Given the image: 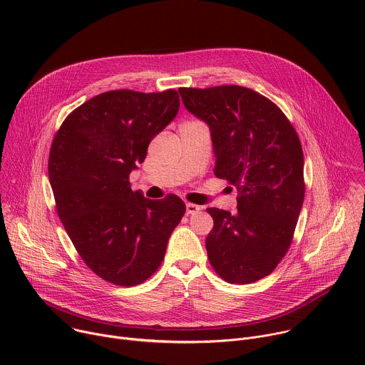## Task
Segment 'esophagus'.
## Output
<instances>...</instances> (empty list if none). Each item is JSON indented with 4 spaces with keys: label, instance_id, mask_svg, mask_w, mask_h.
<instances>
[{
    "label": "esophagus",
    "instance_id": "1",
    "mask_svg": "<svg viewBox=\"0 0 365 365\" xmlns=\"http://www.w3.org/2000/svg\"><path fill=\"white\" fill-rule=\"evenodd\" d=\"M197 211H200V206L195 205V203H186V214L187 215H193L196 214Z\"/></svg>",
    "mask_w": 365,
    "mask_h": 365
}]
</instances>
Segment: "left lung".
<instances>
[{
  "instance_id": "8db88e82",
  "label": "left lung",
  "mask_w": 365,
  "mask_h": 365,
  "mask_svg": "<svg viewBox=\"0 0 365 365\" xmlns=\"http://www.w3.org/2000/svg\"><path fill=\"white\" fill-rule=\"evenodd\" d=\"M185 108L211 131L214 173L240 190L237 212L207 207L206 251L227 282L270 274L290 247L304 197L303 151L280 108L258 92L225 85L180 88Z\"/></svg>"
}]
</instances>
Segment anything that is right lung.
I'll return each mask as SVG.
<instances>
[{
	"instance_id": "right-lung-1",
	"label": "right lung",
	"mask_w": 365,
	"mask_h": 365,
	"mask_svg": "<svg viewBox=\"0 0 365 365\" xmlns=\"http://www.w3.org/2000/svg\"><path fill=\"white\" fill-rule=\"evenodd\" d=\"M179 107L173 89L103 92L71 113L51 143L48 180L59 218L85 264L103 280H147L186 211L176 195L151 200L128 182Z\"/></svg>"
}]
</instances>
